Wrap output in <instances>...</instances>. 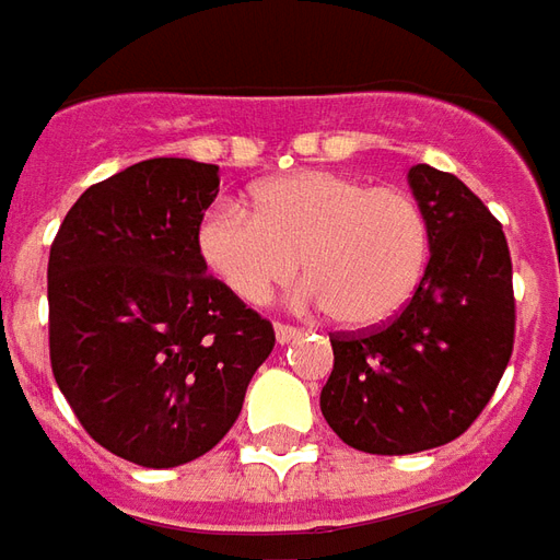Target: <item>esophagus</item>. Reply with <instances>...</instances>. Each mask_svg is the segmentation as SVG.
Instances as JSON below:
<instances>
[{
  "instance_id": "1",
  "label": "esophagus",
  "mask_w": 560,
  "mask_h": 560,
  "mask_svg": "<svg viewBox=\"0 0 560 560\" xmlns=\"http://www.w3.org/2000/svg\"><path fill=\"white\" fill-rule=\"evenodd\" d=\"M273 331H277V340H280V343H289V340H295V337L301 335V328H295V325L289 323H277L273 325Z\"/></svg>"
}]
</instances>
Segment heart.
Masks as SVG:
<instances>
[{"instance_id": "obj_1", "label": "heart", "mask_w": 560, "mask_h": 560, "mask_svg": "<svg viewBox=\"0 0 560 560\" xmlns=\"http://www.w3.org/2000/svg\"><path fill=\"white\" fill-rule=\"evenodd\" d=\"M201 259L237 299L265 304L299 265L301 295L350 328L400 313L431 256L425 210L400 186L311 168L253 189V210L217 201L198 225Z\"/></svg>"}]
</instances>
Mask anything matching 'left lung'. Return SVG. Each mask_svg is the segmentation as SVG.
<instances>
[{"mask_svg":"<svg viewBox=\"0 0 560 560\" xmlns=\"http://www.w3.org/2000/svg\"><path fill=\"white\" fill-rule=\"evenodd\" d=\"M431 229V259L388 323L331 335L325 422L352 450L407 455L474 425L513 355V261L501 223L450 172L410 168Z\"/></svg>","mask_w":560,"mask_h":560,"instance_id":"obj_1","label":"left lung"}]
</instances>
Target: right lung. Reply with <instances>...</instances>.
<instances>
[{
	"mask_svg": "<svg viewBox=\"0 0 560 560\" xmlns=\"http://www.w3.org/2000/svg\"><path fill=\"white\" fill-rule=\"evenodd\" d=\"M217 192V165L138 162L90 186L50 244L54 380L83 431L141 467L213 450L273 350V325L201 259Z\"/></svg>",
	"mask_w": 560,
	"mask_h": 560,
	"instance_id": "add662e5",
	"label": "right lung"
}]
</instances>
